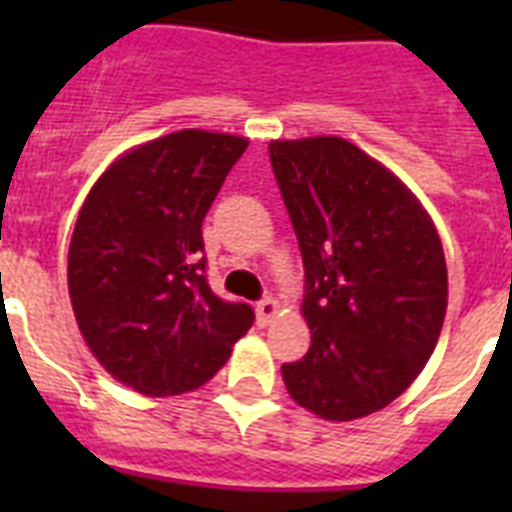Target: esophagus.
Here are the masks:
<instances>
[{"label":"esophagus","mask_w":512,"mask_h":512,"mask_svg":"<svg viewBox=\"0 0 512 512\" xmlns=\"http://www.w3.org/2000/svg\"><path fill=\"white\" fill-rule=\"evenodd\" d=\"M255 311H257V321H260V324H271L273 316L279 313V303H276L273 297H265V300H260V303H257Z\"/></svg>","instance_id":"34e87169"}]
</instances>
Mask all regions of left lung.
I'll list each match as a JSON object with an SVG mask.
<instances>
[{"mask_svg":"<svg viewBox=\"0 0 512 512\" xmlns=\"http://www.w3.org/2000/svg\"><path fill=\"white\" fill-rule=\"evenodd\" d=\"M271 167L305 265L311 348L281 366L289 396L321 420L380 412L436 348L446 316L444 247L388 167L348 140H273Z\"/></svg>","mask_w":512,"mask_h":512,"instance_id":"8db88e82","label":"left lung"}]
</instances>
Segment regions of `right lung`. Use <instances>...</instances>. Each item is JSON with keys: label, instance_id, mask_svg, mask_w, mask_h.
Masks as SVG:
<instances>
[{"label": "right lung", "instance_id": "right-lung-1", "mask_svg": "<svg viewBox=\"0 0 512 512\" xmlns=\"http://www.w3.org/2000/svg\"><path fill=\"white\" fill-rule=\"evenodd\" d=\"M249 140L180 130L132 148L92 185L68 247V295L100 364L146 396L199 388L255 311L207 284L201 223Z\"/></svg>", "mask_w": 512, "mask_h": 512}]
</instances>
